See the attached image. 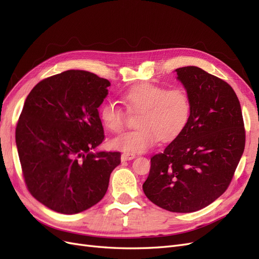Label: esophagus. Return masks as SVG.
Listing matches in <instances>:
<instances>
[{
  "label": "esophagus",
  "mask_w": 259,
  "mask_h": 259,
  "mask_svg": "<svg viewBox=\"0 0 259 259\" xmlns=\"http://www.w3.org/2000/svg\"><path fill=\"white\" fill-rule=\"evenodd\" d=\"M135 153H130V152H124L122 153L121 155V160L122 161H130V160H133L135 159Z\"/></svg>",
  "instance_id": "34e87169"
}]
</instances>
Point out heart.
<instances>
[{
    "label": "heart",
    "instance_id": "heart-1",
    "mask_svg": "<svg viewBox=\"0 0 259 259\" xmlns=\"http://www.w3.org/2000/svg\"><path fill=\"white\" fill-rule=\"evenodd\" d=\"M124 99L133 110L139 111L138 128L114 138L111 146L125 152H143L162 139L169 142L182 134L190 121L192 103L183 89H168L154 83H139L127 90ZM100 119L111 133L124 130L126 115L114 101L100 109Z\"/></svg>",
    "mask_w": 259,
    "mask_h": 259
}]
</instances>
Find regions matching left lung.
<instances>
[{
  "mask_svg": "<svg viewBox=\"0 0 259 259\" xmlns=\"http://www.w3.org/2000/svg\"><path fill=\"white\" fill-rule=\"evenodd\" d=\"M190 96L192 113L182 134L151 158L143 185L155 205L191 213L227 190L245 147L240 101L231 86L201 68L176 69Z\"/></svg>",
  "mask_w": 259,
  "mask_h": 259,
  "instance_id": "1",
  "label": "left lung"
}]
</instances>
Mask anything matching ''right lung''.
<instances>
[{
    "label": "right lung",
    "instance_id": "1",
    "mask_svg": "<svg viewBox=\"0 0 259 259\" xmlns=\"http://www.w3.org/2000/svg\"><path fill=\"white\" fill-rule=\"evenodd\" d=\"M110 82L68 70L38 82L23 105L16 145L29 192L61 214H76L104 198L120 152L93 149L105 139L98 107Z\"/></svg>",
    "mask_w": 259,
    "mask_h": 259
}]
</instances>
